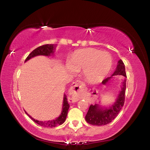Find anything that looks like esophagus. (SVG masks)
Masks as SVG:
<instances>
[{"mask_svg":"<svg viewBox=\"0 0 150 150\" xmlns=\"http://www.w3.org/2000/svg\"><path fill=\"white\" fill-rule=\"evenodd\" d=\"M86 87V84L81 81H76L74 82L73 83H72L71 89L72 92L76 93L77 92H79L80 90H83ZM71 102H73L74 100L71 99Z\"/></svg>","mask_w":150,"mask_h":150,"instance_id":"esophagus-1","label":"esophagus"}]
</instances>
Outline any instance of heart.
<instances>
[{
    "label": "heart",
    "instance_id": "1",
    "mask_svg": "<svg viewBox=\"0 0 150 150\" xmlns=\"http://www.w3.org/2000/svg\"><path fill=\"white\" fill-rule=\"evenodd\" d=\"M112 65V58L109 53L93 48L77 50L67 63V69L75 73L82 69V74L91 82L102 81L108 74Z\"/></svg>",
    "mask_w": 150,
    "mask_h": 150
}]
</instances>
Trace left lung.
<instances>
[{
    "label": "left lung",
    "instance_id": "8db88e82",
    "mask_svg": "<svg viewBox=\"0 0 150 150\" xmlns=\"http://www.w3.org/2000/svg\"><path fill=\"white\" fill-rule=\"evenodd\" d=\"M117 75H121L127 77L125 65L121 59L118 62L117 68L112 75L104 79L101 83L102 84L106 85L113 76ZM125 88H126V79H125L122 82L121 91L118 95L116 102L108 108H103L98 104H95L94 105H91L90 106L85 117L87 122L94 125H104L110 123L113 119H115L124 106Z\"/></svg>",
    "mask_w": 150,
    "mask_h": 150
}]
</instances>
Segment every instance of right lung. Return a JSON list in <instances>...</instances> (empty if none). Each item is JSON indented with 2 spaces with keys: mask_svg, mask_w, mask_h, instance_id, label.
Listing matches in <instances>:
<instances>
[{
  "mask_svg": "<svg viewBox=\"0 0 150 150\" xmlns=\"http://www.w3.org/2000/svg\"><path fill=\"white\" fill-rule=\"evenodd\" d=\"M55 49V46L54 45L52 44H45L41 45L36 49H34L30 54L26 58L25 62L29 60V59L31 58H33L35 56L38 55H44V56H50L52 54L54 53V50ZM63 110L61 113V115L59 116L58 117L54 119V120H51V121H40L35 120L34 118L31 117L25 111L26 114L28 115L29 117H31L32 120L34 121L35 123L39 124L40 126H42L44 127H55L58 126L59 125H61L66 120V118H67V115H68V111L69 108V105L68 104L67 97V95L64 94V98H63Z\"/></svg>",
  "mask_w": 150,
  "mask_h": 150,
  "instance_id": "add662e5",
  "label": "right lung"
}]
</instances>
